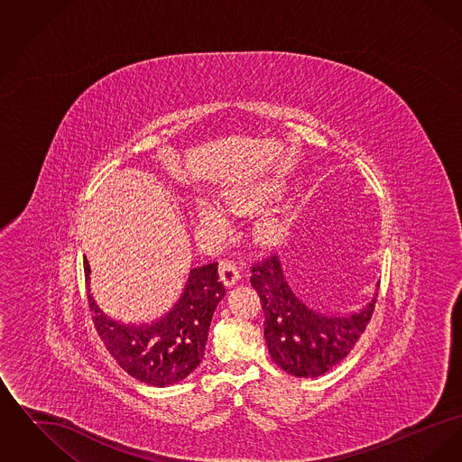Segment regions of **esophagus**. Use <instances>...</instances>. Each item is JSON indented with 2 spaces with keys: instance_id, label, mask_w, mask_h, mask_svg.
<instances>
[{
  "instance_id": "esophagus-1",
  "label": "esophagus",
  "mask_w": 462,
  "mask_h": 462,
  "mask_svg": "<svg viewBox=\"0 0 462 462\" xmlns=\"http://www.w3.org/2000/svg\"><path fill=\"white\" fill-rule=\"evenodd\" d=\"M220 277L225 286H236L237 281H239V272H237L236 264L232 263V262H228V260L220 262Z\"/></svg>"
}]
</instances>
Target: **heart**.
Instances as JSON below:
<instances>
[{
    "label": "heart",
    "instance_id": "obj_1",
    "mask_svg": "<svg viewBox=\"0 0 462 462\" xmlns=\"http://www.w3.org/2000/svg\"><path fill=\"white\" fill-rule=\"evenodd\" d=\"M282 189H284V183L281 180L264 178L234 192L232 196L225 199V204L232 213L253 215L260 211L270 200L279 198ZM196 220L202 228H208L213 232H223L228 225L225 213L217 204L209 200H198ZM287 230H289V220L286 215L282 211H268L254 223V239L258 244L268 245V247L277 245L284 241Z\"/></svg>",
    "mask_w": 462,
    "mask_h": 462
}]
</instances>
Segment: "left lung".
<instances>
[{
    "label": "left lung",
    "mask_w": 462,
    "mask_h": 462,
    "mask_svg": "<svg viewBox=\"0 0 462 462\" xmlns=\"http://www.w3.org/2000/svg\"><path fill=\"white\" fill-rule=\"evenodd\" d=\"M251 286L264 313V341L272 360L296 377H319L339 364L367 328L373 300L352 313H322L289 284L277 256L253 266Z\"/></svg>",
    "instance_id": "left-lung-1"
}]
</instances>
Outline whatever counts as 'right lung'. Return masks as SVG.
<instances>
[{
  "instance_id": "obj_1",
  "label": "right lung",
  "mask_w": 462,
  "mask_h": 462,
  "mask_svg": "<svg viewBox=\"0 0 462 462\" xmlns=\"http://www.w3.org/2000/svg\"><path fill=\"white\" fill-rule=\"evenodd\" d=\"M89 286V264L85 258ZM218 263L192 268L173 308L151 324H125L107 317L88 294L93 324L114 360L134 379L151 386H170L196 371L206 350L213 313L225 287Z\"/></svg>"
}]
</instances>
